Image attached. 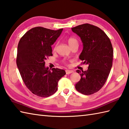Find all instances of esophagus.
I'll list each match as a JSON object with an SVG mask.
<instances>
[{
    "instance_id": "34e87169",
    "label": "esophagus",
    "mask_w": 129,
    "mask_h": 129,
    "mask_svg": "<svg viewBox=\"0 0 129 129\" xmlns=\"http://www.w3.org/2000/svg\"><path fill=\"white\" fill-rule=\"evenodd\" d=\"M66 74H70L71 73H73V70H66Z\"/></svg>"
}]
</instances>
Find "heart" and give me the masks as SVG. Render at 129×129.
Returning a JSON list of instances; mask_svg holds the SVG:
<instances>
[{"label": "heart", "mask_w": 129, "mask_h": 129, "mask_svg": "<svg viewBox=\"0 0 129 129\" xmlns=\"http://www.w3.org/2000/svg\"><path fill=\"white\" fill-rule=\"evenodd\" d=\"M67 41H68V44H69V45H70L71 48L75 45H78V41L75 38H73V37L68 38L67 39ZM56 46H57V44H56L55 46H54V50H55L56 49Z\"/></svg>", "instance_id": "b5f03b06"}]
</instances>
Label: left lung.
<instances>
[{"label":"left lung","instance_id":"left-lung-1","mask_svg":"<svg viewBox=\"0 0 129 129\" xmlns=\"http://www.w3.org/2000/svg\"><path fill=\"white\" fill-rule=\"evenodd\" d=\"M72 30L83 43L79 59L89 65L86 71L76 70L81 79L75 89L84 95H91L102 88L108 79L113 65V46L105 32L98 26L84 24Z\"/></svg>","mask_w":129,"mask_h":129}]
</instances>
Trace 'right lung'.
I'll list each match as a JSON object with an SVG mask.
<instances>
[{
    "label": "right lung",
    "mask_w": 129,
    "mask_h": 129,
    "mask_svg": "<svg viewBox=\"0 0 129 129\" xmlns=\"http://www.w3.org/2000/svg\"><path fill=\"white\" fill-rule=\"evenodd\" d=\"M63 29L54 30L38 26L30 29L19 40L16 64L23 80L33 94L48 97L57 90V83L65 71L45 67V60L53 55L51 45Z\"/></svg>",
    "instance_id": "right-lung-1"
}]
</instances>
